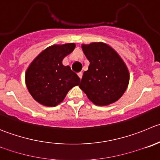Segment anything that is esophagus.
Returning <instances> with one entry per match:
<instances>
[{"label": "esophagus", "instance_id": "obj_1", "mask_svg": "<svg viewBox=\"0 0 160 160\" xmlns=\"http://www.w3.org/2000/svg\"><path fill=\"white\" fill-rule=\"evenodd\" d=\"M77 75H78V77H80V80H81V79H82V77H83V73H82V72H79V73L77 74Z\"/></svg>", "mask_w": 160, "mask_h": 160}]
</instances>
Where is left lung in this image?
<instances>
[{
    "label": "left lung",
    "instance_id": "8db88e82",
    "mask_svg": "<svg viewBox=\"0 0 160 160\" xmlns=\"http://www.w3.org/2000/svg\"><path fill=\"white\" fill-rule=\"evenodd\" d=\"M81 48L90 65L83 72L80 88L96 105L105 106L116 102L124 94L130 80L123 60L105 43L83 44Z\"/></svg>",
    "mask_w": 160,
    "mask_h": 160
}]
</instances>
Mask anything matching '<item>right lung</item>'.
Segmentation results:
<instances>
[{
  "mask_svg": "<svg viewBox=\"0 0 160 160\" xmlns=\"http://www.w3.org/2000/svg\"><path fill=\"white\" fill-rule=\"evenodd\" d=\"M76 44H54L39 54L26 69V85L33 99L41 105L54 107L61 103L69 90L78 86L80 79L63 58L74 50Z\"/></svg>",
  "mask_w": 160,
  "mask_h": 160,
  "instance_id": "right-lung-1",
  "label": "right lung"
}]
</instances>
